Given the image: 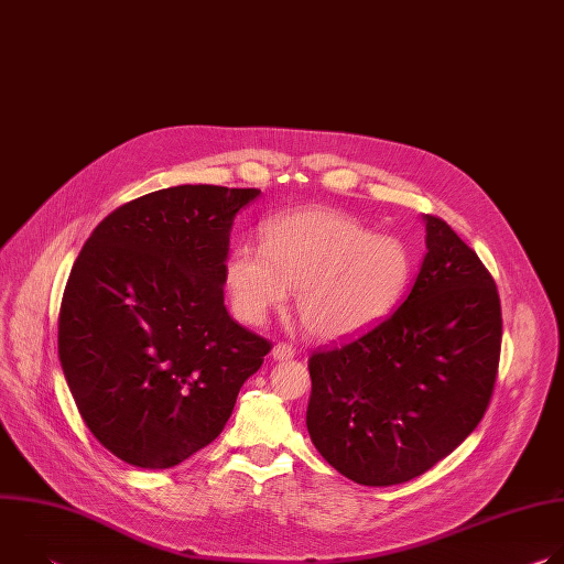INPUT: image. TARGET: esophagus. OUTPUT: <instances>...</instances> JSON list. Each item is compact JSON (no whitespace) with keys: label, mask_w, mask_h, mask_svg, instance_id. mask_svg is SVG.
<instances>
[{"label":"esophagus","mask_w":564,"mask_h":564,"mask_svg":"<svg viewBox=\"0 0 564 564\" xmlns=\"http://www.w3.org/2000/svg\"><path fill=\"white\" fill-rule=\"evenodd\" d=\"M294 348L290 346V344H276L274 348H272V357L276 359V361H290V359H294Z\"/></svg>","instance_id":"obj_1"}]
</instances>
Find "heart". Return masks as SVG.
I'll return each instance as SVG.
<instances>
[{
	"mask_svg": "<svg viewBox=\"0 0 564 564\" xmlns=\"http://www.w3.org/2000/svg\"><path fill=\"white\" fill-rule=\"evenodd\" d=\"M413 279V254L390 234L330 207H305L268 223L265 246L240 243L225 263L236 316L261 326L294 292L307 335L339 341L361 335L394 310Z\"/></svg>",
	"mask_w": 564,
	"mask_h": 564,
	"instance_id": "heart-1",
	"label": "heart"
}]
</instances>
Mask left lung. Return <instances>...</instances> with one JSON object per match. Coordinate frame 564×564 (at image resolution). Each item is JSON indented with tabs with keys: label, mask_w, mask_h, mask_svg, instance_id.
Returning a JSON list of instances; mask_svg holds the SVG:
<instances>
[{
	"label": "left lung",
	"mask_w": 564,
	"mask_h": 564,
	"mask_svg": "<svg viewBox=\"0 0 564 564\" xmlns=\"http://www.w3.org/2000/svg\"><path fill=\"white\" fill-rule=\"evenodd\" d=\"M422 220L426 254L409 296L368 335L307 364L310 440L364 487L433 468L475 431L496 386L498 288L442 218Z\"/></svg>",
	"instance_id": "obj_1"
}]
</instances>
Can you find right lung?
<instances>
[{
  "mask_svg": "<svg viewBox=\"0 0 564 564\" xmlns=\"http://www.w3.org/2000/svg\"><path fill=\"white\" fill-rule=\"evenodd\" d=\"M259 189L178 185L109 214L73 263L59 364L96 440L140 468H172L225 429L270 341L225 307L236 214Z\"/></svg>",
  "mask_w": 564,
  "mask_h": 564,
  "instance_id": "1",
  "label": "right lung"
}]
</instances>
